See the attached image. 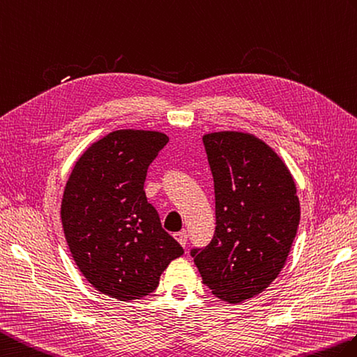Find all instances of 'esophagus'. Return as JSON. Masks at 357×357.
Wrapping results in <instances>:
<instances>
[{"label": "esophagus", "mask_w": 357, "mask_h": 357, "mask_svg": "<svg viewBox=\"0 0 357 357\" xmlns=\"http://www.w3.org/2000/svg\"><path fill=\"white\" fill-rule=\"evenodd\" d=\"M176 238H177V241L183 245V248H186V244H188V234L185 232V231H181V232H178V234H176Z\"/></svg>", "instance_id": "obj_1"}]
</instances>
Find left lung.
<instances>
[{"mask_svg":"<svg viewBox=\"0 0 357 357\" xmlns=\"http://www.w3.org/2000/svg\"><path fill=\"white\" fill-rule=\"evenodd\" d=\"M215 191V234L191 255L204 286L238 304L271 286L286 264L301 209L281 157L249 132L204 134Z\"/></svg>","mask_w":357,"mask_h":357,"instance_id":"left-lung-1","label":"left lung"}]
</instances>
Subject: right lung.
Instances as JSON below:
<instances>
[{"mask_svg":"<svg viewBox=\"0 0 357 357\" xmlns=\"http://www.w3.org/2000/svg\"><path fill=\"white\" fill-rule=\"evenodd\" d=\"M168 140L158 131L109 132L77 158L64 189L61 220L75 263L119 301L149 295L183 255L144 191L148 166Z\"/></svg>","mask_w":357,"mask_h":357,"instance_id":"1","label":"right lung"}]
</instances>
